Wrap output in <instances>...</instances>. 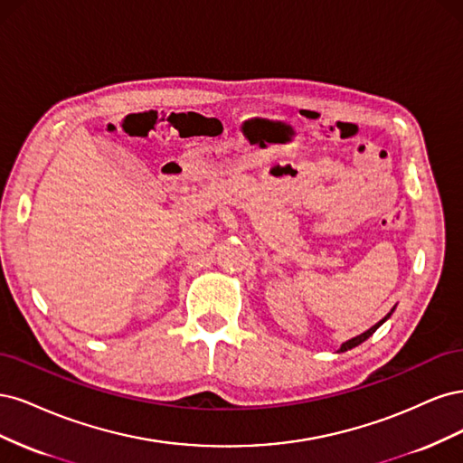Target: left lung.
Returning a JSON list of instances; mask_svg holds the SVG:
<instances>
[{"label": "left lung", "mask_w": 463, "mask_h": 463, "mask_svg": "<svg viewBox=\"0 0 463 463\" xmlns=\"http://www.w3.org/2000/svg\"><path fill=\"white\" fill-rule=\"evenodd\" d=\"M392 311H394V307L391 309V313H386V316H384V317H383V319H381V321H379L377 325H373L369 331H365V333H362L360 336H354L352 340L345 342V345H342V346H340V350H338V352H346V350H352V348H355L357 345H362V342H365V340H367V338H369V336H371L373 333H375V331L379 329V326H381V325H383V323H384L386 319H389V317L392 316Z\"/></svg>", "instance_id": "obj_1"}]
</instances>
